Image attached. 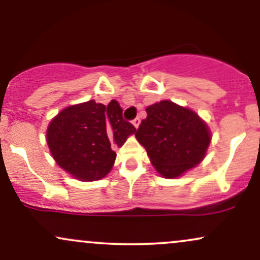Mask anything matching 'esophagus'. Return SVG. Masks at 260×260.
<instances>
[{
	"instance_id": "34e87169",
	"label": "esophagus",
	"mask_w": 260,
	"mask_h": 260,
	"mask_svg": "<svg viewBox=\"0 0 260 260\" xmlns=\"http://www.w3.org/2000/svg\"><path fill=\"white\" fill-rule=\"evenodd\" d=\"M132 123H133V126H134V127L138 128V127H139V123H140L139 117H136V118H134V120L132 121Z\"/></svg>"
}]
</instances>
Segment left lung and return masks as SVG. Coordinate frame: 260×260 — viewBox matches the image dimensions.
<instances>
[{
    "mask_svg": "<svg viewBox=\"0 0 260 260\" xmlns=\"http://www.w3.org/2000/svg\"><path fill=\"white\" fill-rule=\"evenodd\" d=\"M147 115L136 138L162 177H180L204 159L210 131L194 111L162 100L148 106Z\"/></svg>",
    "mask_w": 260,
    "mask_h": 260,
    "instance_id": "obj_1",
    "label": "left lung"
}]
</instances>
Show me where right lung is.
I'll return each instance as SVG.
<instances>
[{
    "label": "right lung",
    "mask_w": 260,
    "mask_h": 260,
    "mask_svg": "<svg viewBox=\"0 0 260 260\" xmlns=\"http://www.w3.org/2000/svg\"><path fill=\"white\" fill-rule=\"evenodd\" d=\"M136 127L122 117L116 100H94L68 106L52 118L46 132L51 155L59 168L80 181H98L111 171L115 147H122Z\"/></svg>",
    "instance_id": "right-lung-1"
}]
</instances>
